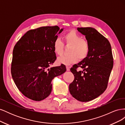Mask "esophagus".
Wrapping results in <instances>:
<instances>
[{
	"label": "esophagus",
	"mask_w": 125,
	"mask_h": 125,
	"mask_svg": "<svg viewBox=\"0 0 125 125\" xmlns=\"http://www.w3.org/2000/svg\"><path fill=\"white\" fill-rule=\"evenodd\" d=\"M66 69H67V71H69V70H70V67L67 66H66Z\"/></svg>",
	"instance_id": "1"
}]
</instances>
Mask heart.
<instances>
[{"label":"heart","instance_id":"b5f03b06","mask_svg":"<svg viewBox=\"0 0 125 125\" xmlns=\"http://www.w3.org/2000/svg\"><path fill=\"white\" fill-rule=\"evenodd\" d=\"M64 42L67 46H70L68 56H62L58 59V62L66 65H69L76 62L78 59L82 60L88 55L90 51L89 42L84 39L75 31H70L63 36ZM53 50L55 54L62 55L63 53L64 45L59 39H56L54 42Z\"/></svg>","mask_w":125,"mask_h":125}]
</instances>
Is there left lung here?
Returning <instances> with one entry per match:
<instances>
[{
    "label": "left lung",
    "instance_id": "1",
    "mask_svg": "<svg viewBox=\"0 0 125 125\" xmlns=\"http://www.w3.org/2000/svg\"><path fill=\"white\" fill-rule=\"evenodd\" d=\"M77 30L85 36L90 51L84 59L70 69L74 79L69 89L76 100L88 102L99 96L106 89L113 67V57L110 43L96 29L87 27ZM79 67L83 70L77 71Z\"/></svg>",
    "mask_w": 125,
    "mask_h": 125
}]
</instances>
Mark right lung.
Listing matches in <instances>:
<instances>
[{"instance_id": "1", "label": "right lung", "mask_w": 125, "mask_h": 125, "mask_svg": "<svg viewBox=\"0 0 125 125\" xmlns=\"http://www.w3.org/2000/svg\"><path fill=\"white\" fill-rule=\"evenodd\" d=\"M62 31L57 25L29 30L15 45L11 75L18 89L30 99H46L52 92V79L66 71L63 64L49 68L56 59L52 45Z\"/></svg>"}]
</instances>
